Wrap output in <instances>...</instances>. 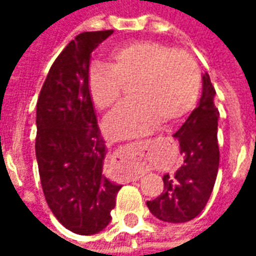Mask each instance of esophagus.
I'll return each mask as SVG.
<instances>
[{"label": "esophagus", "instance_id": "34e87169", "mask_svg": "<svg viewBox=\"0 0 256 256\" xmlns=\"http://www.w3.org/2000/svg\"><path fill=\"white\" fill-rule=\"evenodd\" d=\"M141 177H142V176H141Z\"/></svg>", "mask_w": 256, "mask_h": 256}]
</instances>
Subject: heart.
Masks as SVG:
<instances>
[{"label": "heart", "mask_w": 256, "mask_h": 256, "mask_svg": "<svg viewBox=\"0 0 256 256\" xmlns=\"http://www.w3.org/2000/svg\"><path fill=\"white\" fill-rule=\"evenodd\" d=\"M132 86L134 102L118 108L106 119V132L115 140L134 138L152 132L160 119L176 122L198 102L202 75L198 62L184 49L138 41L110 53L108 63L96 62L88 75L92 101L106 111L122 97V84Z\"/></svg>", "instance_id": "obj_1"}]
</instances>
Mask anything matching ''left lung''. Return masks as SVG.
<instances>
[{"label": "left lung", "instance_id": "1", "mask_svg": "<svg viewBox=\"0 0 256 256\" xmlns=\"http://www.w3.org/2000/svg\"><path fill=\"white\" fill-rule=\"evenodd\" d=\"M215 89L207 72L203 75V92L198 106L178 128L184 164L174 176L164 174V189L158 198L146 202L158 220L182 224L196 218L208 202L220 166L218 118L214 102Z\"/></svg>", "mask_w": 256, "mask_h": 256}]
</instances>
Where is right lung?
I'll use <instances>...</instances> for the list:
<instances>
[{"mask_svg": "<svg viewBox=\"0 0 256 256\" xmlns=\"http://www.w3.org/2000/svg\"><path fill=\"white\" fill-rule=\"evenodd\" d=\"M112 32L75 36L52 64L36 102V155L42 190L58 222L84 236L106 229L122 188L102 174L106 141L88 88L92 53Z\"/></svg>", "mask_w": 256, "mask_h": 256, "instance_id": "obj_1", "label": "right lung"}]
</instances>
